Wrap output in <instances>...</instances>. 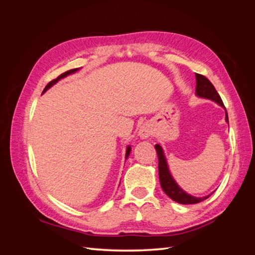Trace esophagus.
<instances>
[{"instance_id": "obj_1", "label": "esophagus", "mask_w": 255, "mask_h": 255, "mask_svg": "<svg viewBox=\"0 0 255 255\" xmlns=\"http://www.w3.org/2000/svg\"><path fill=\"white\" fill-rule=\"evenodd\" d=\"M138 135H139L142 139H144V138H148L150 136V129L146 127H141L139 132H138Z\"/></svg>"}]
</instances>
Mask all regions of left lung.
Wrapping results in <instances>:
<instances>
[{
  "label": "left lung",
  "instance_id": "left-lung-1",
  "mask_svg": "<svg viewBox=\"0 0 255 255\" xmlns=\"http://www.w3.org/2000/svg\"><path fill=\"white\" fill-rule=\"evenodd\" d=\"M196 82H197V86H196V96L199 98H203V99H208L212 100L213 102H216L218 105L226 110L225 105H223L222 100L220 96L218 95V92L216 91L214 85L208 81L205 76L196 73ZM226 121L229 123V118H228V114L226 111ZM155 150L157 153V157H158V175H159V182H160V186L163 188L165 194L172 199L173 201L180 203V204H196L199 202H202L204 200H206L208 197H210L212 194L207 195L205 197H194L189 194H187L186 191H184L177 183L174 181L173 176L170 173V170H169L167 159L165 156V153L163 148L159 144H155Z\"/></svg>",
  "mask_w": 255,
  "mask_h": 255
}]
</instances>
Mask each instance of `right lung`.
<instances>
[{
    "label": "right lung",
    "instance_id": "obj_1",
    "mask_svg": "<svg viewBox=\"0 0 255 255\" xmlns=\"http://www.w3.org/2000/svg\"><path fill=\"white\" fill-rule=\"evenodd\" d=\"M80 69H81V68L71 69V70H69V71H67V72H64L63 74H60L57 79L51 81V82L47 85V86H45V88H44V89H43V91H42V94H44L45 91H47L48 89H50V88L53 86V85H55L58 81H60L61 79H65L66 76H68V75H70V74H73V73H75V72H78V71L80 70ZM130 150H132V149H130V146H129V145H128V146H127V152H126V159H128V155H129V153H130Z\"/></svg>",
    "mask_w": 255,
    "mask_h": 255
}]
</instances>
